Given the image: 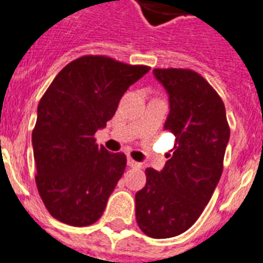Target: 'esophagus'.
<instances>
[{
  "mask_svg": "<svg viewBox=\"0 0 263 263\" xmlns=\"http://www.w3.org/2000/svg\"><path fill=\"white\" fill-rule=\"evenodd\" d=\"M127 164H128V166H131V168H140L141 166L140 163L135 161V160L131 159V157H128V160H127Z\"/></svg>",
  "mask_w": 263,
  "mask_h": 263,
  "instance_id": "esophagus-1",
  "label": "esophagus"
}]
</instances>
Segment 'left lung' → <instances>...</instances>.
Instances as JSON below:
<instances>
[{
    "label": "left lung",
    "instance_id": "obj_1",
    "mask_svg": "<svg viewBox=\"0 0 263 263\" xmlns=\"http://www.w3.org/2000/svg\"><path fill=\"white\" fill-rule=\"evenodd\" d=\"M170 95L164 129L176 138L161 172L147 168V184L135 196L136 221L152 238L188 230L209 202L223 170L230 128L222 99L198 72L155 68Z\"/></svg>",
    "mask_w": 263,
    "mask_h": 263
}]
</instances>
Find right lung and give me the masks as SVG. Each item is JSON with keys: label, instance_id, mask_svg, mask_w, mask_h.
I'll use <instances>...</instances> for the list:
<instances>
[{"label": "right lung", "instance_id": "right-lung-1", "mask_svg": "<svg viewBox=\"0 0 263 263\" xmlns=\"http://www.w3.org/2000/svg\"><path fill=\"white\" fill-rule=\"evenodd\" d=\"M149 68L106 55H83L66 65L41 98L31 134L35 184L55 220L88 227L103 214L127 157L98 145L95 132Z\"/></svg>", "mask_w": 263, "mask_h": 263}]
</instances>
